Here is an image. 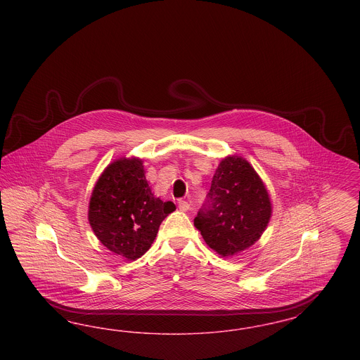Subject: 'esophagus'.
Masks as SVG:
<instances>
[{"label": "esophagus", "instance_id": "1", "mask_svg": "<svg viewBox=\"0 0 360 360\" xmlns=\"http://www.w3.org/2000/svg\"><path fill=\"white\" fill-rule=\"evenodd\" d=\"M178 207L182 212H188V209H190V204H188V201H179L178 202Z\"/></svg>", "mask_w": 360, "mask_h": 360}]
</instances>
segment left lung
<instances>
[{
    "mask_svg": "<svg viewBox=\"0 0 360 360\" xmlns=\"http://www.w3.org/2000/svg\"><path fill=\"white\" fill-rule=\"evenodd\" d=\"M270 217V197L257 172L241 156H226L194 225L212 250L232 257L259 240Z\"/></svg>",
    "mask_w": 360,
    "mask_h": 360,
    "instance_id": "8db88e82",
    "label": "left lung"
}]
</instances>
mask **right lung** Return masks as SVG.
<instances>
[{"label":"right lung","instance_id":"obj_1","mask_svg":"<svg viewBox=\"0 0 360 360\" xmlns=\"http://www.w3.org/2000/svg\"><path fill=\"white\" fill-rule=\"evenodd\" d=\"M174 210L172 201L163 202L153 194L141 159L120 158L103 170L93 188L89 223L109 251L136 260Z\"/></svg>","mask_w":360,"mask_h":360}]
</instances>
